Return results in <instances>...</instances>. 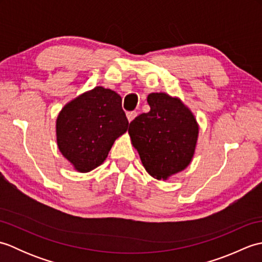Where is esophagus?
<instances>
[{"label": "esophagus", "instance_id": "obj_1", "mask_svg": "<svg viewBox=\"0 0 262 262\" xmlns=\"http://www.w3.org/2000/svg\"><path fill=\"white\" fill-rule=\"evenodd\" d=\"M136 116H137L136 111H130V113H127V119H128V121L130 122V121L134 120L136 118Z\"/></svg>", "mask_w": 262, "mask_h": 262}]
</instances>
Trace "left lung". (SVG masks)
Wrapping results in <instances>:
<instances>
[{"instance_id":"left-lung-1","label":"left lung","mask_w":262,"mask_h":262,"mask_svg":"<svg viewBox=\"0 0 262 262\" xmlns=\"http://www.w3.org/2000/svg\"><path fill=\"white\" fill-rule=\"evenodd\" d=\"M151 110L133 120L128 128L130 141L147 173L168 180L192 161L199 126L187 105L168 93H149Z\"/></svg>"}]
</instances>
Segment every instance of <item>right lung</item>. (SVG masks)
I'll return each instance as SVG.
<instances>
[{"label": "right lung", "mask_w": 262, "mask_h": 262, "mask_svg": "<svg viewBox=\"0 0 262 262\" xmlns=\"http://www.w3.org/2000/svg\"><path fill=\"white\" fill-rule=\"evenodd\" d=\"M128 125L119 94L96 86L71 100L59 111L57 146L77 172L85 173L103 163Z\"/></svg>", "instance_id": "add662e5"}]
</instances>
